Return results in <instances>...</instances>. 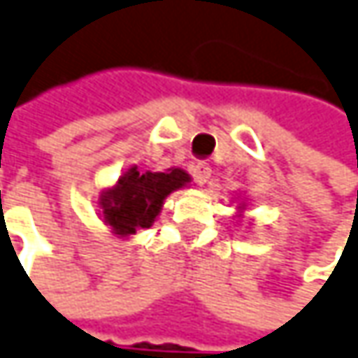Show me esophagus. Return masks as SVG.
Masks as SVG:
<instances>
[{
	"label": "esophagus",
	"instance_id": "obj_1",
	"mask_svg": "<svg viewBox=\"0 0 358 358\" xmlns=\"http://www.w3.org/2000/svg\"><path fill=\"white\" fill-rule=\"evenodd\" d=\"M192 176H194V182H196V184L205 186V184L209 182V178H211V168H209L207 164H196L194 170H192Z\"/></svg>",
	"mask_w": 358,
	"mask_h": 358
}]
</instances>
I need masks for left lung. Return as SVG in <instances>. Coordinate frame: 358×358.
I'll list each match as a JSON object with an SVG mask.
<instances>
[{"label":"left lung","instance_id":"obj_1","mask_svg":"<svg viewBox=\"0 0 358 358\" xmlns=\"http://www.w3.org/2000/svg\"><path fill=\"white\" fill-rule=\"evenodd\" d=\"M244 209H245V205H244V201H242V203H240V207H238V217L244 213Z\"/></svg>","mask_w":358,"mask_h":358}]
</instances>
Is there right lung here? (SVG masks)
I'll return each instance as SVG.
<instances>
[{"instance_id":"1","label":"right lung","mask_w":358,"mask_h":358,"mask_svg":"<svg viewBox=\"0 0 358 358\" xmlns=\"http://www.w3.org/2000/svg\"><path fill=\"white\" fill-rule=\"evenodd\" d=\"M190 176L182 168H168L166 172H139L131 166L116 184L100 194V217L116 238L135 236L139 229L153 225L162 213L164 201L184 188Z\"/></svg>"}]
</instances>
